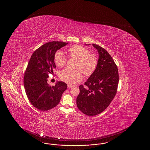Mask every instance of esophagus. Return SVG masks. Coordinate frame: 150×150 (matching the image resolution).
<instances>
[{
  "label": "esophagus",
  "instance_id": "1",
  "mask_svg": "<svg viewBox=\"0 0 150 150\" xmlns=\"http://www.w3.org/2000/svg\"><path fill=\"white\" fill-rule=\"evenodd\" d=\"M67 87H68V88H71L72 87H73V86H72L71 85H67Z\"/></svg>",
  "mask_w": 150,
  "mask_h": 150
}]
</instances>
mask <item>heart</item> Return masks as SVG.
<instances>
[{
  "instance_id": "b5f03b06",
  "label": "heart",
  "mask_w": 150,
  "mask_h": 150,
  "mask_svg": "<svg viewBox=\"0 0 150 150\" xmlns=\"http://www.w3.org/2000/svg\"><path fill=\"white\" fill-rule=\"evenodd\" d=\"M68 54L71 58L77 59L76 68L72 70L66 69L61 71V79L70 85H74L82 79L83 74L85 76L92 74L98 64V59L96 54L89 53L88 49L83 46L76 45L68 50ZM67 58L63 51L58 50L54 56L55 64L58 67H63L67 62Z\"/></svg>"
}]
</instances>
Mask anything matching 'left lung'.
I'll list each match as a JSON object with an SVG mask.
<instances>
[{"instance_id":"1","label":"left lung","mask_w":150,"mask_h":150,"mask_svg":"<svg viewBox=\"0 0 150 150\" xmlns=\"http://www.w3.org/2000/svg\"><path fill=\"white\" fill-rule=\"evenodd\" d=\"M99 52L98 64L94 72L79 86L76 105L84 114L95 116L104 111L117 93L119 76L116 64L104 48L93 44Z\"/></svg>"}]
</instances>
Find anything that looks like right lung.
Instances as JSON below:
<instances>
[{
    "label": "right lung",
    "mask_w": 150,
    "mask_h": 150,
    "mask_svg": "<svg viewBox=\"0 0 150 150\" xmlns=\"http://www.w3.org/2000/svg\"><path fill=\"white\" fill-rule=\"evenodd\" d=\"M61 41L48 42L37 49L32 54L25 69L23 83L29 101L36 108L47 111L59 103L67 83L58 81L54 86L47 83L49 74L56 68V52L67 45Z\"/></svg>",
    "instance_id": "add662e5"
}]
</instances>
